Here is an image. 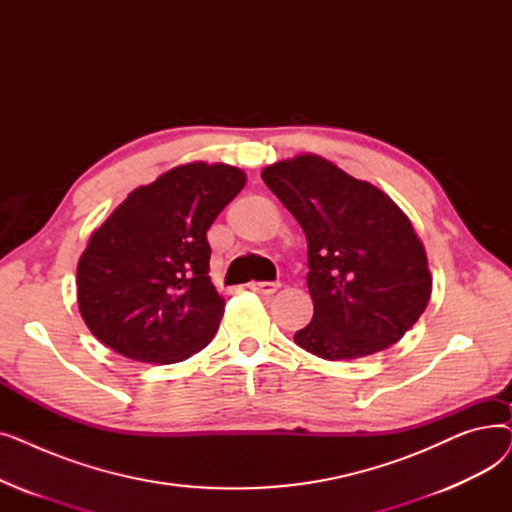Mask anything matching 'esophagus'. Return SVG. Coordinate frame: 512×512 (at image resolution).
Wrapping results in <instances>:
<instances>
[{"instance_id":"1","label":"esophagus","mask_w":512,"mask_h":512,"mask_svg":"<svg viewBox=\"0 0 512 512\" xmlns=\"http://www.w3.org/2000/svg\"><path fill=\"white\" fill-rule=\"evenodd\" d=\"M249 288L257 294H263V297H272V294L280 288V284H276V282H251Z\"/></svg>"}]
</instances>
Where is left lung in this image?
<instances>
[{"mask_svg": "<svg viewBox=\"0 0 512 512\" xmlns=\"http://www.w3.org/2000/svg\"><path fill=\"white\" fill-rule=\"evenodd\" d=\"M307 236L313 319L294 334L328 361L384 351L415 326L432 294L427 257L398 205L317 155L261 172Z\"/></svg>", "mask_w": 512, "mask_h": 512, "instance_id": "1", "label": "left lung"}]
</instances>
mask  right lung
<instances>
[{
	"label": "right lung",
	"mask_w": 512,
	"mask_h": 512,
	"mask_svg": "<svg viewBox=\"0 0 512 512\" xmlns=\"http://www.w3.org/2000/svg\"><path fill=\"white\" fill-rule=\"evenodd\" d=\"M245 172L203 161L139 186L91 236L78 261V309L97 340L141 363H178L220 328L207 230L242 191Z\"/></svg>",
	"instance_id": "right-lung-1"
}]
</instances>
